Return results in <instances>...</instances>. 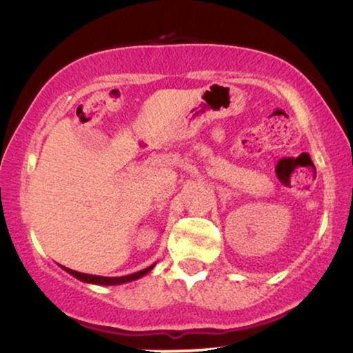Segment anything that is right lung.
Returning a JSON list of instances; mask_svg holds the SVG:
<instances>
[{"mask_svg":"<svg viewBox=\"0 0 353 353\" xmlns=\"http://www.w3.org/2000/svg\"><path fill=\"white\" fill-rule=\"evenodd\" d=\"M156 264L146 267V269L140 270V272H135V274H130V275H123V276H101V275H89V274H81V272H77V270H71L68 267H63L61 265V269L65 272H68L70 275H73L74 279L81 280L84 283H94V285H122V283H128L132 282V280H138L141 279V276L148 274V272L153 269Z\"/></svg>","mask_w":353,"mask_h":353,"instance_id":"obj_1","label":"right lung"}]
</instances>
